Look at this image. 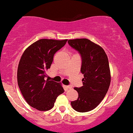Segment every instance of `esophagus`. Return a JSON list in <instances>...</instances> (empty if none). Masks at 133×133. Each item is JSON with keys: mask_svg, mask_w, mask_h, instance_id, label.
Returning a JSON list of instances; mask_svg holds the SVG:
<instances>
[{"mask_svg": "<svg viewBox=\"0 0 133 133\" xmlns=\"http://www.w3.org/2000/svg\"><path fill=\"white\" fill-rule=\"evenodd\" d=\"M65 88H67V89H71L72 87V86L68 85V86H65Z\"/></svg>", "mask_w": 133, "mask_h": 133, "instance_id": "1", "label": "esophagus"}]
</instances>
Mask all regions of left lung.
<instances>
[{
	"instance_id": "8db88e82",
	"label": "left lung",
	"mask_w": 133,
	"mask_h": 133,
	"mask_svg": "<svg viewBox=\"0 0 133 133\" xmlns=\"http://www.w3.org/2000/svg\"><path fill=\"white\" fill-rule=\"evenodd\" d=\"M68 43L81 54V72L84 74L83 87L74 88L79 95L77 99L71 105L76 111H90L101 103L110 85L108 56L101 46L87 38L69 39Z\"/></svg>"
}]
</instances>
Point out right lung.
Instances as JSON below:
<instances>
[{
  "label": "right lung",
  "mask_w": 133,
  "mask_h": 133,
  "mask_svg": "<svg viewBox=\"0 0 133 133\" xmlns=\"http://www.w3.org/2000/svg\"><path fill=\"white\" fill-rule=\"evenodd\" d=\"M67 40L39 39L28 46L20 58L17 70L19 88L28 104L38 110L52 109L57 96L64 92L61 83L45 77L54 55Z\"/></svg>",
  "instance_id": "add662e5"
}]
</instances>
